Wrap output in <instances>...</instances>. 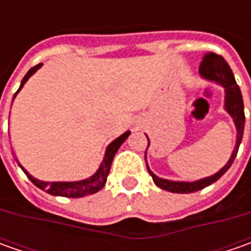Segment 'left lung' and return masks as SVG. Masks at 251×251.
<instances>
[{
    "label": "left lung",
    "instance_id": "1",
    "mask_svg": "<svg viewBox=\"0 0 251 251\" xmlns=\"http://www.w3.org/2000/svg\"><path fill=\"white\" fill-rule=\"evenodd\" d=\"M200 75L202 79H207L209 82L221 85L225 89V110L229 113V116L233 119L235 127H236V144H235V150L232 152L230 158L226 162V165L221 170H218L215 175L208 176V177L200 178L196 181H175V180H168V178L158 177L148 166L147 168L150 175L153 178V183L158 187L163 188L170 193H178V194H188V193H194L198 190H202L209 184L215 183L221 176H224L226 173V170L233 163V160L236 158L239 145L243 138V130H245V106H243V98H242V92L240 88L237 86L233 73L230 70V67L224 60V57L218 55L215 53L205 54L202 63L200 65ZM148 138V137H147ZM148 147H150V140H148ZM148 150V148H147ZM145 162H147V151H145Z\"/></svg>",
    "mask_w": 251,
    "mask_h": 251
}]
</instances>
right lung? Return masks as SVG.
Here are the masks:
<instances>
[{
	"label": "right lung",
	"mask_w": 251,
	"mask_h": 251,
	"mask_svg": "<svg viewBox=\"0 0 251 251\" xmlns=\"http://www.w3.org/2000/svg\"><path fill=\"white\" fill-rule=\"evenodd\" d=\"M43 64H37L36 67L30 68L27 74L25 75V78L21 82V86L19 89L16 91V93L14 95V99L16 98V95L19 93V91L24 88V85L26 83V81L33 75ZM12 99V101H14ZM131 134V131H126L123 135H120L119 138L113 141L109 144V147L106 148V152H104V156H103V160H101L100 166L96 170V173H93L91 177L83 178V180H78V181H43V180H39V178L33 177L32 175H29V172L18 162V165L21 166V169L25 172V175L29 177V180L33 183L34 186L40 188V190H44L47 191L49 194L51 196H60V197H68V198H81L85 197V196H91V194H95L98 193L99 190L104 187L106 184V180H107V176H109V172H110L111 162H113V158L116 155V152L119 151V148L121 147V144L124 141L128 138V135Z\"/></svg>",
	"instance_id": "add662e5"
}]
</instances>
